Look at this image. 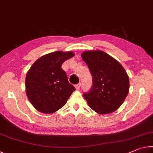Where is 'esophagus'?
I'll return each mask as SVG.
<instances>
[{"label": "esophagus", "mask_w": 153, "mask_h": 153, "mask_svg": "<svg viewBox=\"0 0 153 153\" xmlns=\"http://www.w3.org/2000/svg\"><path fill=\"white\" fill-rule=\"evenodd\" d=\"M80 86H81V83H79V84H76V85H75V88H76L77 90V89H79V88H80Z\"/></svg>", "instance_id": "1"}]
</instances>
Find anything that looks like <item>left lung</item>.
Returning <instances> with one entry per match:
<instances>
[{
  "instance_id": "obj_1",
  "label": "left lung",
  "mask_w": 153,
  "mask_h": 153,
  "mask_svg": "<svg viewBox=\"0 0 153 153\" xmlns=\"http://www.w3.org/2000/svg\"><path fill=\"white\" fill-rule=\"evenodd\" d=\"M92 77V86L84 93L89 107L98 114L113 113L122 105L129 92L128 74L119 62L102 51L82 53Z\"/></svg>"
}]
</instances>
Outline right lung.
Listing matches in <instances>:
<instances>
[{"mask_svg": "<svg viewBox=\"0 0 153 153\" xmlns=\"http://www.w3.org/2000/svg\"><path fill=\"white\" fill-rule=\"evenodd\" d=\"M74 56L71 51H55L41 56L30 67L25 77V92L36 110L53 113L65 105L76 88L69 84L61 65Z\"/></svg>", "mask_w": 153, "mask_h": 153, "instance_id": "1", "label": "right lung"}]
</instances>
